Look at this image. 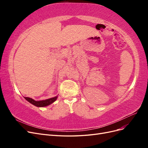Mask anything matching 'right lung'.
<instances>
[{
  "label": "right lung",
  "instance_id": "right-lung-1",
  "mask_svg": "<svg viewBox=\"0 0 148 148\" xmlns=\"http://www.w3.org/2000/svg\"><path fill=\"white\" fill-rule=\"evenodd\" d=\"M24 97L26 101H28L33 105L38 107H46L47 106L51 105L53 102H54L57 100L58 96H56V97L50 98V99L42 100V101H35L33 99H32V98L28 97Z\"/></svg>",
  "mask_w": 148,
  "mask_h": 148
}]
</instances>
